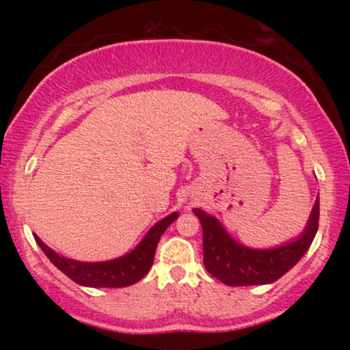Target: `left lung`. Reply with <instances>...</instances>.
Returning <instances> with one entry per match:
<instances>
[{"label":"left lung","instance_id":"left-lung-1","mask_svg":"<svg viewBox=\"0 0 350 350\" xmlns=\"http://www.w3.org/2000/svg\"><path fill=\"white\" fill-rule=\"evenodd\" d=\"M194 214L202 226L206 270L228 286H250L273 283L303 258L319 227V199L314 202L308 226L299 239L270 250L243 247L224 230L215 217L204 214L200 208H194Z\"/></svg>","mask_w":350,"mask_h":350}]
</instances>
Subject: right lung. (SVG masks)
<instances>
[{
	"instance_id": "add662e5",
	"label": "right lung",
	"mask_w": 350,
	"mask_h": 350,
	"mask_svg": "<svg viewBox=\"0 0 350 350\" xmlns=\"http://www.w3.org/2000/svg\"><path fill=\"white\" fill-rule=\"evenodd\" d=\"M178 212H174V214L167 215L166 219L159 220L156 226L151 227V230L148 232L142 243L133 252L122 256V258L110 260V262L85 263L66 258V256H60L59 253L47 247L38 235H34V239L47 255V258L75 283L90 288H124L135 284L150 271L159 239H161L164 230L178 219Z\"/></svg>"
}]
</instances>
